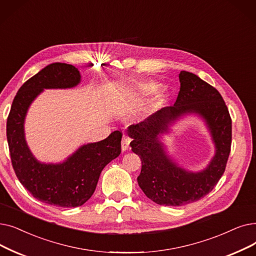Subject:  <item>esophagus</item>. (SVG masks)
<instances>
[{"label": "esophagus", "mask_w": 256, "mask_h": 256, "mask_svg": "<svg viewBox=\"0 0 256 256\" xmlns=\"http://www.w3.org/2000/svg\"><path fill=\"white\" fill-rule=\"evenodd\" d=\"M128 148H130V139L128 137H124L121 140V150H122V152L128 150Z\"/></svg>", "instance_id": "obj_1"}]
</instances>
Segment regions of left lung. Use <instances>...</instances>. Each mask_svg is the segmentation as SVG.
<instances>
[{"mask_svg": "<svg viewBox=\"0 0 256 256\" xmlns=\"http://www.w3.org/2000/svg\"><path fill=\"white\" fill-rule=\"evenodd\" d=\"M179 80L180 92L172 106L126 130L132 150L142 163L137 178L140 188L152 202L165 206L194 203L212 190L225 172L231 148V118L218 91L190 72L181 71ZM190 114L204 121L215 146L214 157L198 172L182 168L162 142L176 122Z\"/></svg>", "mask_w": 256, "mask_h": 256, "instance_id": "1", "label": "left lung"}]
</instances>
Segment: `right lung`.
<instances>
[{"label": "right lung", "instance_id": "right-lung-1", "mask_svg": "<svg viewBox=\"0 0 256 256\" xmlns=\"http://www.w3.org/2000/svg\"><path fill=\"white\" fill-rule=\"evenodd\" d=\"M82 82L72 64L53 62L32 76L16 93L7 119V141L18 181L38 201L64 208L84 205L92 196L102 170L121 152L115 130L108 138L82 144L60 163L38 160L25 137V119L31 104L45 88H72Z\"/></svg>", "mask_w": 256, "mask_h": 256}]
</instances>
